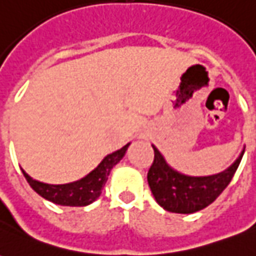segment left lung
Listing matches in <instances>:
<instances>
[{
	"label": "left lung",
	"instance_id": "left-lung-1",
	"mask_svg": "<svg viewBox=\"0 0 256 256\" xmlns=\"http://www.w3.org/2000/svg\"><path fill=\"white\" fill-rule=\"evenodd\" d=\"M154 148L155 158L148 172V184L158 204L166 211L177 214H192L206 208L230 184L242 162L244 150L236 162L225 172L208 177H190L176 172L164 158Z\"/></svg>",
	"mask_w": 256,
	"mask_h": 256
}]
</instances>
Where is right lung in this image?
Here are the masks:
<instances>
[{"label":"right lung","instance_id":"right-lung-1","mask_svg":"<svg viewBox=\"0 0 256 256\" xmlns=\"http://www.w3.org/2000/svg\"><path fill=\"white\" fill-rule=\"evenodd\" d=\"M128 145L130 144H126L120 150L106 155L93 172H89L82 180L71 184H64V185L44 184L36 180H32L24 170H22V172L24 174L27 182L30 184L31 188L44 198H46L54 204H60V206L84 207V206L93 203L96 198L100 196L101 190L108 180V176L111 172V168L122 160Z\"/></svg>","mask_w":256,"mask_h":256}]
</instances>
